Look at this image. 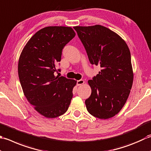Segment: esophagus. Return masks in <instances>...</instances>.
<instances>
[{"instance_id": "34e87169", "label": "esophagus", "mask_w": 151, "mask_h": 151, "mask_svg": "<svg viewBox=\"0 0 151 151\" xmlns=\"http://www.w3.org/2000/svg\"><path fill=\"white\" fill-rule=\"evenodd\" d=\"M84 83H85L84 80H83V79L78 80V81H77V85L80 86V85H81L83 84H84Z\"/></svg>"}]
</instances>
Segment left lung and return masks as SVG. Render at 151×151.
I'll use <instances>...</instances> for the list:
<instances>
[{
  "label": "left lung",
  "instance_id": "8db88e82",
  "mask_svg": "<svg viewBox=\"0 0 151 151\" xmlns=\"http://www.w3.org/2000/svg\"><path fill=\"white\" fill-rule=\"evenodd\" d=\"M73 29L91 64L101 68L98 74L88 81L92 91L85 100L87 109L95 117H113L124 106L133 83L129 48L117 34L100 24Z\"/></svg>",
  "mask_w": 151,
  "mask_h": 151
}]
</instances>
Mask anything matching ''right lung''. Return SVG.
Masks as SVG:
<instances>
[{
    "instance_id": "right-lung-1",
    "label": "right lung",
    "mask_w": 151,
    "mask_h": 151,
    "mask_svg": "<svg viewBox=\"0 0 151 151\" xmlns=\"http://www.w3.org/2000/svg\"><path fill=\"white\" fill-rule=\"evenodd\" d=\"M71 27H47L34 35L21 52L18 75L23 93L40 114L55 118L66 112L76 81L55 76L64 46L74 38Z\"/></svg>"
}]
</instances>
